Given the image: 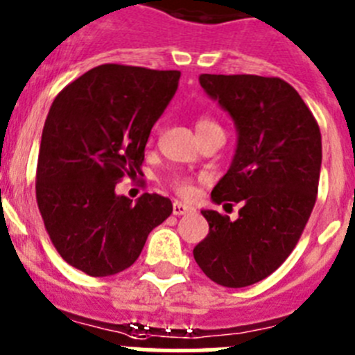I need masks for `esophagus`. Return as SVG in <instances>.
<instances>
[{
  "mask_svg": "<svg viewBox=\"0 0 355 355\" xmlns=\"http://www.w3.org/2000/svg\"><path fill=\"white\" fill-rule=\"evenodd\" d=\"M193 211V207L191 206H187V204L183 202H174L172 204V213L175 214V216H181V214H188Z\"/></svg>",
  "mask_w": 355,
  "mask_h": 355,
  "instance_id": "1",
  "label": "esophagus"
}]
</instances>
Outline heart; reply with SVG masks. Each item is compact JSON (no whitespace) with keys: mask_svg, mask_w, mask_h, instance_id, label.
<instances>
[{"mask_svg":"<svg viewBox=\"0 0 355 355\" xmlns=\"http://www.w3.org/2000/svg\"><path fill=\"white\" fill-rule=\"evenodd\" d=\"M213 126L218 125L213 119L206 118V116H200V118H197V121H195L197 133H202L204 130L213 128ZM171 187L174 188L175 193L181 195V197H190V195L193 193V181H191L190 178H187V175H174L171 180Z\"/></svg>","mask_w":355,"mask_h":355,"instance_id":"heart-1","label":"heart"}]
</instances>
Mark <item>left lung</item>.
Returning <instances> with one entry per match:
<instances>
[{"mask_svg": "<svg viewBox=\"0 0 355 355\" xmlns=\"http://www.w3.org/2000/svg\"><path fill=\"white\" fill-rule=\"evenodd\" d=\"M199 83L237 130L234 160L211 199L243 207L234 222L204 209L209 234L193 257L214 284L248 287L284 264L306 227L320 178V128L297 91L278 77L202 73Z\"/></svg>", "mask_w": 355, "mask_h": 355, "instance_id": "8db88e82", "label": "left lung"}]
</instances>
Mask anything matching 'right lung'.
<instances>
[{
    "label": "right lung",
    "instance_id": "add662e5",
    "mask_svg": "<svg viewBox=\"0 0 355 355\" xmlns=\"http://www.w3.org/2000/svg\"><path fill=\"white\" fill-rule=\"evenodd\" d=\"M181 71L100 64L52 102L42 132L37 202L63 260L89 276L125 271L172 202L142 193L137 202L114 188L142 174L153 125L174 96Z\"/></svg>",
    "mask_w": 355,
    "mask_h": 355
}]
</instances>
